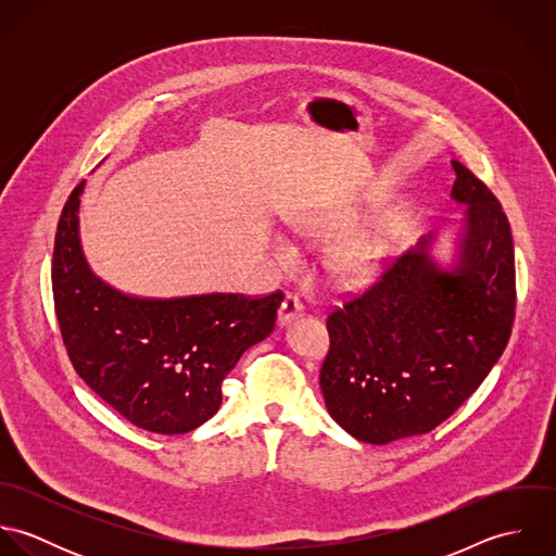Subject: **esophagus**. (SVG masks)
Here are the masks:
<instances>
[{
  "label": "esophagus",
  "instance_id": "esophagus-1",
  "mask_svg": "<svg viewBox=\"0 0 556 556\" xmlns=\"http://www.w3.org/2000/svg\"><path fill=\"white\" fill-rule=\"evenodd\" d=\"M302 311H304L302 300L295 293H287V298L282 300V304L278 308V323L285 325V323H289V320L298 317Z\"/></svg>",
  "mask_w": 556,
  "mask_h": 556
}]
</instances>
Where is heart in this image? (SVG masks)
<instances>
[{
  "label": "heart",
  "instance_id": "obj_1",
  "mask_svg": "<svg viewBox=\"0 0 556 556\" xmlns=\"http://www.w3.org/2000/svg\"><path fill=\"white\" fill-rule=\"evenodd\" d=\"M355 220V212L346 205H331L311 212L295 220V229L306 238L327 239L342 233ZM282 258H291L293 250L287 241L276 243ZM390 254V227L372 223L346 231L333 239L325 252V269L336 285L353 287L368 282Z\"/></svg>",
  "mask_w": 556,
  "mask_h": 556
}]
</instances>
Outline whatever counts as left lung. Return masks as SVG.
Here are the masks:
<instances>
[{"label":"left lung","instance_id":"left-lung-1","mask_svg":"<svg viewBox=\"0 0 556 556\" xmlns=\"http://www.w3.org/2000/svg\"><path fill=\"white\" fill-rule=\"evenodd\" d=\"M452 166V199L467 205L454 265L434 263L430 233L327 317L320 392L329 415L364 443L386 445L443 424L511 336L516 265L507 216L465 164Z\"/></svg>","mask_w":556,"mask_h":556}]
</instances>
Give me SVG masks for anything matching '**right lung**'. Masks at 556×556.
<instances>
[{"instance_id": "obj_1", "label": "right lung", "mask_w": 556, "mask_h": 556, "mask_svg": "<svg viewBox=\"0 0 556 556\" xmlns=\"http://www.w3.org/2000/svg\"><path fill=\"white\" fill-rule=\"evenodd\" d=\"M83 184L62 210L51 267L68 357L91 392L130 424L156 434L190 432L218 410L225 377L271 333L285 295L139 300L115 291L91 274L80 250Z\"/></svg>"}]
</instances>
